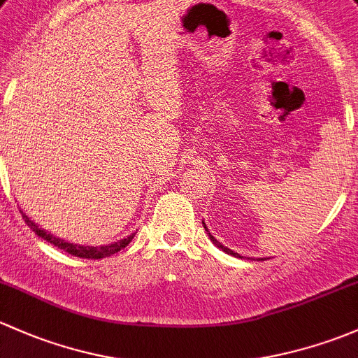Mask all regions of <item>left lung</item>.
Listing matches in <instances>:
<instances>
[{
    "label": "left lung",
    "mask_w": 358,
    "mask_h": 358,
    "mask_svg": "<svg viewBox=\"0 0 358 358\" xmlns=\"http://www.w3.org/2000/svg\"><path fill=\"white\" fill-rule=\"evenodd\" d=\"M201 224H203V227H205L206 234H208V238H210V239H212V243H213V245H215V246H219V248H220V250H222V252H226V253H227V255H233V257H238V259H243V257H241V255H239V253H234V252H233V250H229V248H227V246H224V245H222V243H219V241H217V239H215V238H213V236H212V234H210L208 227H206V224L203 222V220H201ZM248 260H250V259H248ZM252 260H255V259H252ZM257 260H265V259H257Z\"/></svg>",
    "instance_id": "left-lung-1"
}]
</instances>
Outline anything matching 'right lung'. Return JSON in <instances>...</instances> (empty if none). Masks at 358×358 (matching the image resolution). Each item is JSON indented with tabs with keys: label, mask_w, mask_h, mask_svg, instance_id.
<instances>
[{
	"label": "right lung",
	"mask_w": 358,
	"mask_h": 358,
	"mask_svg": "<svg viewBox=\"0 0 358 358\" xmlns=\"http://www.w3.org/2000/svg\"><path fill=\"white\" fill-rule=\"evenodd\" d=\"M22 217H24L25 224H27L29 227H31L32 231H34L36 234L39 236V238H43L44 241L51 243V245L58 246L60 250H64V252L70 253V255L73 257H79V259H90V260H98V259H105V257H110L113 255V253L120 252V250L125 248V246L129 245V243L132 241V238H134L136 233L125 236V238L119 239V241H113L110 243V245H99V246H84V245H77V243H69L65 241V239L62 238H57L53 233H48V231H44L43 227H39L38 224L34 222V220L29 219L27 215H25L24 212L20 210Z\"/></svg>",
	"instance_id": "right-lung-1"
}]
</instances>
